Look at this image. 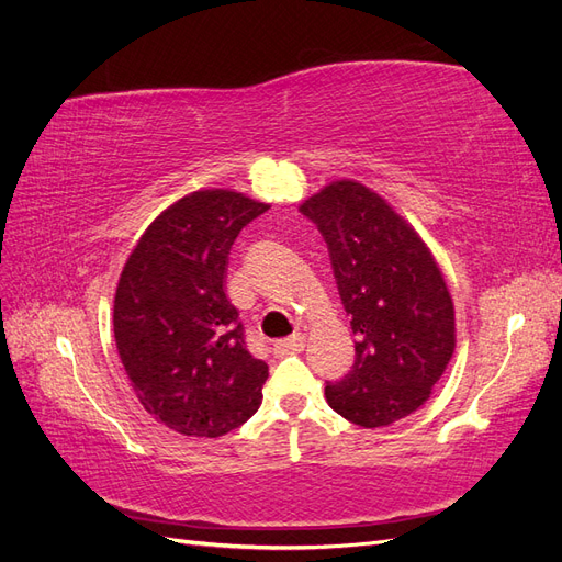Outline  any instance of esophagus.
<instances>
[{"label": "esophagus", "mask_w": 562, "mask_h": 562, "mask_svg": "<svg viewBox=\"0 0 562 562\" xmlns=\"http://www.w3.org/2000/svg\"><path fill=\"white\" fill-rule=\"evenodd\" d=\"M302 349H304V335L295 333L285 339H277L274 347H271V353H274L277 359H281V356H288V353H300Z\"/></svg>", "instance_id": "1"}]
</instances>
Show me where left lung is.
<instances>
[{
  "label": "left lung",
  "instance_id": "left-lung-1",
  "mask_svg": "<svg viewBox=\"0 0 562 562\" xmlns=\"http://www.w3.org/2000/svg\"><path fill=\"white\" fill-rule=\"evenodd\" d=\"M328 246L353 366L326 380L335 413L386 427L429 398L454 351V310L443 274L419 236L368 187L339 180L300 206Z\"/></svg>",
  "mask_w": 562,
  "mask_h": 562
}]
</instances>
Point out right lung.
Instances as JSON below:
<instances>
[{"instance_id": "1", "label": "right lung", "mask_w": 562, "mask_h": 562, "mask_svg": "<svg viewBox=\"0 0 562 562\" xmlns=\"http://www.w3.org/2000/svg\"><path fill=\"white\" fill-rule=\"evenodd\" d=\"M265 211L227 190L184 196L147 227L119 279V356L145 411L178 434L217 438L262 403L269 368L248 351L225 269L236 236Z\"/></svg>"}]
</instances>
